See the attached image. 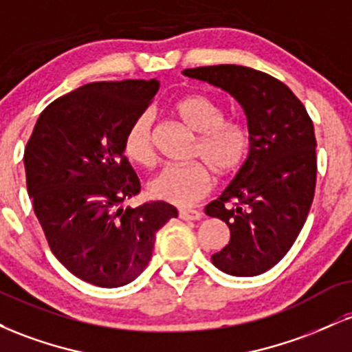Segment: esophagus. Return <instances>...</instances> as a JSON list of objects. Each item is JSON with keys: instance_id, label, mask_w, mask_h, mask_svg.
Here are the masks:
<instances>
[{"instance_id": "obj_1", "label": "esophagus", "mask_w": 352, "mask_h": 352, "mask_svg": "<svg viewBox=\"0 0 352 352\" xmlns=\"http://www.w3.org/2000/svg\"><path fill=\"white\" fill-rule=\"evenodd\" d=\"M179 217L182 220H187V221H192V220H200L201 218V213L199 210H192V208H180L179 210Z\"/></svg>"}]
</instances>
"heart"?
Wrapping results in <instances>:
<instances>
[{"label":"heart","mask_w":352,"mask_h":352,"mask_svg":"<svg viewBox=\"0 0 352 352\" xmlns=\"http://www.w3.org/2000/svg\"><path fill=\"white\" fill-rule=\"evenodd\" d=\"M175 114L184 120L199 139L193 155L195 160L185 165H167L148 182L151 193L168 204L190 207L200 201L212 190L213 170L228 175L243 164L248 151V134L241 124L223 120V109L205 94H188L173 106ZM124 147L135 162L151 165L155 159L152 137V116L140 114L125 134Z\"/></svg>","instance_id":"b5f03b06"}]
</instances>
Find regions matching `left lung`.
<instances>
[{"label":"left lung","mask_w":352,"mask_h":352,"mask_svg":"<svg viewBox=\"0 0 352 352\" xmlns=\"http://www.w3.org/2000/svg\"><path fill=\"white\" fill-rule=\"evenodd\" d=\"M184 74L227 91L246 116L248 155L205 213L230 228L212 263L233 276H256L288 253L309 213L318 168L313 120L292 89L266 72L218 64Z\"/></svg>","instance_id":"8db88e82"}]
</instances>
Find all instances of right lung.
Listing matches in <instances>:
<instances>
[{
    "mask_svg": "<svg viewBox=\"0 0 352 352\" xmlns=\"http://www.w3.org/2000/svg\"><path fill=\"white\" fill-rule=\"evenodd\" d=\"M157 91L155 79L84 84L44 109L24 151L28 193L51 252L100 288L134 281L157 230L179 215L167 201L122 207L140 192L125 134Z\"/></svg>",
    "mask_w": 352,
    "mask_h": 352,
    "instance_id": "add662e5",
    "label": "right lung"
}]
</instances>
